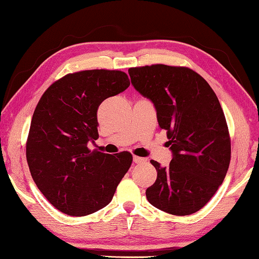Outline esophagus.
<instances>
[{
  "instance_id": "1",
  "label": "esophagus",
  "mask_w": 259,
  "mask_h": 259,
  "mask_svg": "<svg viewBox=\"0 0 259 259\" xmlns=\"http://www.w3.org/2000/svg\"><path fill=\"white\" fill-rule=\"evenodd\" d=\"M133 160H134V162H135V163H142V162H145V161H146V159H144V157H140V156H136V155H134V157H133Z\"/></svg>"
}]
</instances>
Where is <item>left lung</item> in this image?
<instances>
[{
  "label": "left lung",
  "mask_w": 259,
  "mask_h": 259,
  "mask_svg": "<svg viewBox=\"0 0 259 259\" xmlns=\"http://www.w3.org/2000/svg\"><path fill=\"white\" fill-rule=\"evenodd\" d=\"M131 84L153 103L166 130L172 160L162 166L146 198L162 211L186 216L204 207L226 176L231 142L216 94L198 73L166 65L129 68Z\"/></svg>",
  "instance_id": "left-lung-1"
}]
</instances>
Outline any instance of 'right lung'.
Listing matches in <instances>:
<instances>
[{"instance_id": "1", "label": "right lung", "mask_w": 259, "mask_h": 259, "mask_svg": "<svg viewBox=\"0 0 259 259\" xmlns=\"http://www.w3.org/2000/svg\"><path fill=\"white\" fill-rule=\"evenodd\" d=\"M129 85L124 72L82 71L56 81L38 102L26 157L38 190L59 211L80 217L106 207L129 170V152L112 155L88 148L98 138L99 105Z\"/></svg>"}]
</instances>
